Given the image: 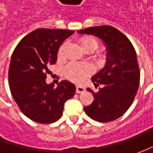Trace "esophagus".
I'll return each mask as SVG.
<instances>
[{
	"label": "esophagus",
	"mask_w": 153,
	"mask_h": 153,
	"mask_svg": "<svg viewBox=\"0 0 153 153\" xmlns=\"http://www.w3.org/2000/svg\"><path fill=\"white\" fill-rule=\"evenodd\" d=\"M85 88L84 87H82V86H76V92L77 94H82V93H84L85 92Z\"/></svg>",
	"instance_id": "esophagus-1"
}]
</instances>
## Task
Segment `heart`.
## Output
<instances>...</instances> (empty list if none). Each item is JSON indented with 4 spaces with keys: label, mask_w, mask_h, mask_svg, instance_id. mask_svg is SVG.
<instances>
[{
    "label": "heart",
    "mask_w": 153,
    "mask_h": 153,
    "mask_svg": "<svg viewBox=\"0 0 153 153\" xmlns=\"http://www.w3.org/2000/svg\"><path fill=\"white\" fill-rule=\"evenodd\" d=\"M81 46L82 50L86 49H91L94 50L98 47V41L94 37L92 36H87L83 37L80 40ZM64 49L65 45H62L59 48L58 52V56L62 58L64 55ZM91 69L87 65H81L78 64L71 63L66 67L64 69V76L67 78L75 82H82L86 79V77L90 74Z\"/></svg>",
    "instance_id": "heart-1"
}]
</instances>
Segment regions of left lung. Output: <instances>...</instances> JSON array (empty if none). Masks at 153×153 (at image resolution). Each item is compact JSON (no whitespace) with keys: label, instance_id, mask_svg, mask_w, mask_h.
<instances>
[{"label":"left lung","instance_id":"1","mask_svg":"<svg viewBox=\"0 0 153 153\" xmlns=\"http://www.w3.org/2000/svg\"><path fill=\"white\" fill-rule=\"evenodd\" d=\"M82 35H90L102 40L106 50L105 66L92 76L98 93L89 88L94 100L84 106V111L94 120L107 123L124 114L132 105L140 84L136 52L125 35L112 26L89 27L77 30Z\"/></svg>","mask_w":153,"mask_h":153}]
</instances>
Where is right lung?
<instances>
[{"label": "right lung", "instance_id": "obj_1", "mask_svg": "<svg viewBox=\"0 0 153 153\" xmlns=\"http://www.w3.org/2000/svg\"><path fill=\"white\" fill-rule=\"evenodd\" d=\"M73 30L37 29L17 45L10 61V90L20 111L32 121L51 123L61 117L65 102L73 97L76 86L67 80L57 88L46 82L48 66L55 64L62 42Z\"/></svg>", "mask_w": 153, "mask_h": 153}]
</instances>
